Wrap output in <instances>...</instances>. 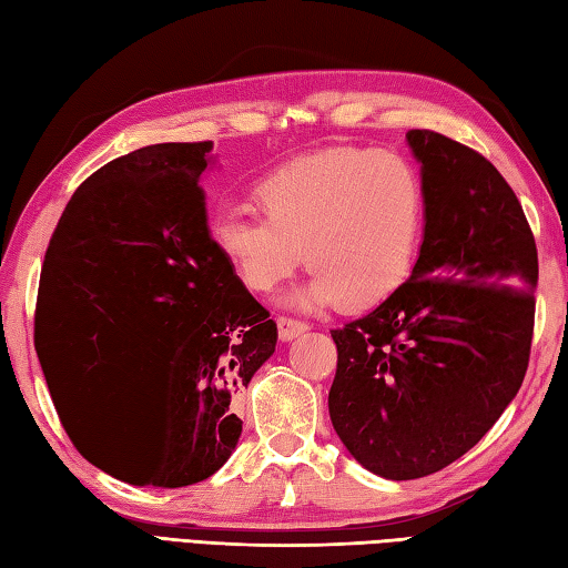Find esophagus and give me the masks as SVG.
Returning <instances> with one entry per match:
<instances>
[{
    "instance_id": "esophagus-1",
    "label": "esophagus",
    "mask_w": 568,
    "mask_h": 568,
    "mask_svg": "<svg viewBox=\"0 0 568 568\" xmlns=\"http://www.w3.org/2000/svg\"><path fill=\"white\" fill-rule=\"evenodd\" d=\"M305 332H307L305 322H297L291 317H277V336H281V342H293Z\"/></svg>"
}]
</instances>
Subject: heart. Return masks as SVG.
I'll use <instances>...</instances> for the list:
<instances>
[{"label":"heart","instance_id":"heart-1","mask_svg":"<svg viewBox=\"0 0 568 568\" xmlns=\"http://www.w3.org/2000/svg\"><path fill=\"white\" fill-rule=\"evenodd\" d=\"M263 220L224 214L212 244L253 293H271L305 261L315 268L293 307L383 303L413 268L427 190L403 153L334 149L265 173L251 190Z\"/></svg>","mask_w":568,"mask_h":568}]
</instances>
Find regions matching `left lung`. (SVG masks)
<instances>
[{
	"mask_svg": "<svg viewBox=\"0 0 568 568\" xmlns=\"http://www.w3.org/2000/svg\"><path fill=\"white\" fill-rule=\"evenodd\" d=\"M405 139L427 190L413 273L366 317L332 329V425L388 480L449 466L513 403L539 273L523 204L496 165L437 131Z\"/></svg>",
	"mask_w": 568,
	"mask_h": 568,
	"instance_id": "left-lung-1",
	"label": "left lung"
}]
</instances>
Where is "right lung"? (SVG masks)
<instances>
[{
	"label": "right lung",
	"instance_id": "obj_1",
	"mask_svg": "<svg viewBox=\"0 0 568 568\" xmlns=\"http://www.w3.org/2000/svg\"><path fill=\"white\" fill-rule=\"evenodd\" d=\"M212 141L155 143L75 190L45 251L36 354L68 437L131 486L183 488L236 449L234 395L277 327L212 244Z\"/></svg>",
	"mask_w": 568,
	"mask_h": 568
}]
</instances>
